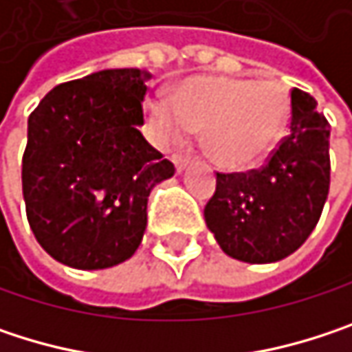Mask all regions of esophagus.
<instances>
[{"mask_svg": "<svg viewBox=\"0 0 352 352\" xmlns=\"http://www.w3.org/2000/svg\"><path fill=\"white\" fill-rule=\"evenodd\" d=\"M173 163H175L177 173H183V171L187 169V165H189V159H187V157H179V155H175V157H173Z\"/></svg>", "mask_w": 352, "mask_h": 352, "instance_id": "esophagus-1", "label": "esophagus"}]
</instances>
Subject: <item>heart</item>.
<instances>
[{
  "mask_svg": "<svg viewBox=\"0 0 352 352\" xmlns=\"http://www.w3.org/2000/svg\"><path fill=\"white\" fill-rule=\"evenodd\" d=\"M146 118L159 144L177 146L204 130V151L216 165L246 169L263 161L283 136L289 100L273 81L201 75L187 79L173 102H148Z\"/></svg>",
  "mask_w": 352,
  "mask_h": 352,
  "instance_id": "b5f03b06",
  "label": "heart"
}]
</instances>
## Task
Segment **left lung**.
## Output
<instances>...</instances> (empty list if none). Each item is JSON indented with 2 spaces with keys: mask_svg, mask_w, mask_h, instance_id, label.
Returning <instances> with one entry per match:
<instances>
[{
  "mask_svg": "<svg viewBox=\"0 0 352 352\" xmlns=\"http://www.w3.org/2000/svg\"><path fill=\"white\" fill-rule=\"evenodd\" d=\"M316 100L292 89L289 130L267 165L216 175L204 218L220 248L243 263H277L316 228L330 187V126Z\"/></svg>",
  "mask_w": 352,
  "mask_h": 352,
  "instance_id": "obj_1",
  "label": "left lung"
}]
</instances>
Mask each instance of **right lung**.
Masks as SVG:
<instances>
[{"instance_id":"1","label":"right lung","mask_w":352,"mask_h":352,"mask_svg":"<svg viewBox=\"0 0 352 352\" xmlns=\"http://www.w3.org/2000/svg\"><path fill=\"white\" fill-rule=\"evenodd\" d=\"M151 73L106 69L50 89L28 118L22 191L30 228L58 263L94 271L128 261L153 187L175 167L144 136Z\"/></svg>"}]
</instances>
